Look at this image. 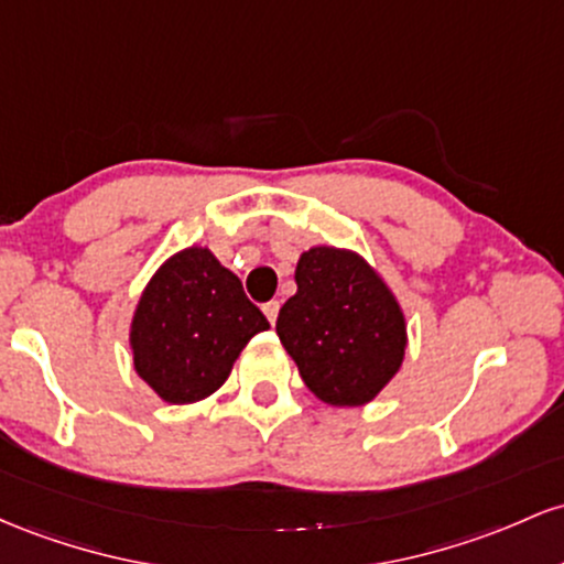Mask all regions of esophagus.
Listing matches in <instances>:
<instances>
[{
	"label": "esophagus",
	"instance_id": "34e87169",
	"mask_svg": "<svg viewBox=\"0 0 564 564\" xmlns=\"http://www.w3.org/2000/svg\"><path fill=\"white\" fill-rule=\"evenodd\" d=\"M263 314H265V319H269L271 325H274L276 316H280V301H269V303H263Z\"/></svg>",
	"mask_w": 564,
	"mask_h": 564
}]
</instances>
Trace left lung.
<instances>
[{"label": "left lung", "instance_id": "8db88e82", "mask_svg": "<svg viewBox=\"0 0 564 564\" xmlns=\"http://www.w3.org/2000/svg\"><path fill=\"white\" fill-rule=\"evenodd\" d=\"M299 293L276 335L308 391L333 408H362L400 372L408 322L391 288L359 252L316 245L295 265Z\"/></svg>", "mask_w": 564, "mask_h": 564}]
</instances>
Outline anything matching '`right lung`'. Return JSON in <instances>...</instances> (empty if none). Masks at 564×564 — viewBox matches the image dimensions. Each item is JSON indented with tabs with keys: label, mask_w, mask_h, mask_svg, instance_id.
<instances>
[{
	"label": "right lung",
	"mask_w": 564,
	"mask_h": 564,
	"mask_svg": "<svg viewBox=\"0 0 564 564\" xmlns=\"http://www.w3.org/2000/svg\"><path fill=\"white\" fill-rule=\"evenodd\" d=\"M269 330L261 308L210 248L175 252L154 271L130 322L132 367L167 404L210 397L256 333Z\"/></svg>",
	"instance_id": "1"
}]
</instances>
